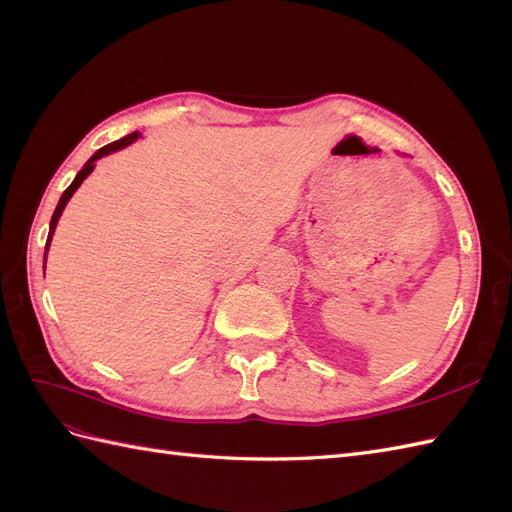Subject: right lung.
Returning a JSON list of instances; mask_svg holds the SVG:
<instances>
[{
	"mask_svg": "<svg viewBox=\"0 0 512 512\" xmlns=\"http://www.w3.org/2000/svg\"><path fill=\"white\" fill-rule=\"evenodd\" d=\"M141 136L138 132H132V134H128V136H123L121 141H115V143H111V145H106V147H102V149H98L94 156H91L87 162H85V166L79 170V175L74 177V181L70 183V188L61 194V198H59V203H57V209H55V213H53V218H51V228H49V239H46V250L44 252H49V245H51V239H53V232H55V226H57V222H59V218H61V213H64V209H66V205H68V200L72 198V194L79 190V185L85 181V177H89V173L91 170H94V166H96V160H100V158H104V156H108V153H113V151H119V149H123V147H128L130 143H134L136 138ZM44 265H46V254H44Z\"/></svg>",
	"mask_w": 512,
	"mask_h": 512,
	"instance_id": "1",
	"label": "right lung"
}]
</instances>
